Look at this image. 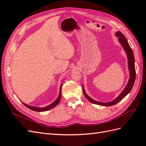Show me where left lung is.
<instances>
[{"mask_svg": "<svg viewBox=\"0 0 146 146\" xmlns=\"http://www.w3.org/2000/svg\"><path fill=\"white\" fill-rule=\"evenodd\" d=\"M116 35L119 38V41L120 42L122 46L123 49L125 50L127 55V58H128V65H129V72H130V78L129 82H128L126 87L125 89L122 91L121 93L119 94V96L117 97L116 99H114V100L110 102L107 103H103V102H100L96 101L93 99H92L90 97L88 96L85 91L84 90L83 86V91L84 95L85 96L86 99L89 100L91 102L93 103L94 104H98L99 105H102V106H106V107H108V106H112L118 103L119 101H121L122 99H123L129 93L130 91L131 90L133 86L134 83L135 81V78H136V70H135V58H134V55L132 49L131 48L130 45L128 43V41L127 40L126 38L124 36L121 32H117L116 33Z\"/></svg>", "mask_w": 146, "mask_h": 146, "instance_id": "8db88e82", "label": "left lung"}]
</instances>
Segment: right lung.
<instances>
[{"label":"right lung","instance_id":"add662e5","mask_svg":"<svg viewBox=\"0 0 146 146\" xmlns=\"http://www.w3.org/2000/svg\"><path fill=\"white\" fill-rule=\"evenodd\" d=\"M62 85H63V84H61L60 88V94H59L58 98H57L56 100H55V101L54 102H53L52 104H51L47 106V107H44V108L35 107H32V106H30V105H28L25 104L23 102H22V103H23L25 106V107H27L28 108L33 110V111H47V110H50L51 108L55 107V106H56L60 102V99H61V87H62Z\"/></svg>","mask_w":146,"mask_h":146}]
</instances>
